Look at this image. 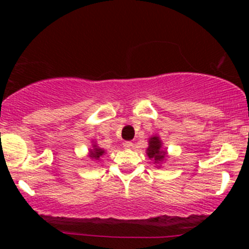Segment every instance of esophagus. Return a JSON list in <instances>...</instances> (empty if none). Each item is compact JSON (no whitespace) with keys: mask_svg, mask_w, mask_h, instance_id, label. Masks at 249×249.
I'll return each mask as SVG.
<instances>
[{"mask_svg":"<svg viewBox=\"0 0 249 249\" xmlns=\"http://www.w3.org/2000/svg\"><path fill=\"white\" fill-rule=\"evenodd\" d=\"M132 147H134V143L130 142V141H126V142H124V148H126V149H131Z\"/></svg>","mask_w":249,"mask_h":249,"instance_id":"34e87169","label":"esophagus"}]
</instances>
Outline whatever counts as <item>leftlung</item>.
Here are the masks:
<instances>
[{"label": "left lung", "mask_w": 249, "mask_h": 249, "mask_svg": "<svg viewBox=\"0 0 249 249\" xmlns=\"http://www.w3.org/2000/svg\"><path fill=\"white\" fill-rule=\"evenodd\" d=\"M148 144H149V147L147 148L148 158L157 164L164 161L165 158H166V150L162 148L161 140L158 136H152Z\"/></svg>", "instance_id": "obj_1"}]
</instances>
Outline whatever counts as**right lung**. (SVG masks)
Masks as SVG:
<instances>
[{"label": "right lung", "mask_w": 249, "mask_h": 249, "mask_svg": "<svg viewBox=\"0 0 249 249\" xmlns=\"http://www.w3.org/2000/svg\"><path fill=\"white\" fill-rule=\"evenodd\" d=\"M104 154H105V149H102V148L97 147L96 144H94L92 149H90L89 157L91 158V159L99 160L100 157H102V155H104Z\"/></svg>", "instance_id": "obj_1"}]
</instances>
